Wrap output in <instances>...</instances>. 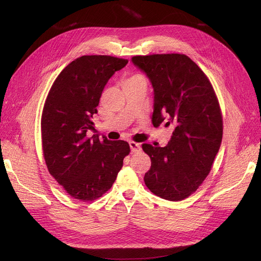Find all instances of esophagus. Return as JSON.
<instances>
[{
    "label": "esophagus",
    "instance_id": "esophagus-1",
    "mask_svg": "<svg viewBox=\"0 0 261 261\" xmlns=\"http://www.w3.org/2000/svg\"><path fill=\"white\" fill-rule=\"evenodd\" d=\"M129 147H130L132 152H139L141 150L140 145L135 143V141H129Z\"/></svg>",
    "mask_w": 261,
    "mask_h": 261
}]
</instances>
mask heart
Wrapping results in <instances>:
<instances>
[{"mask_svg":"<svg viewBox=\"0 0 261 261\" xmlns=\"http://www.w3.org/2000/svg\"><path fill=\"white\" fill-rule=\"evenodd\" d=\"M144 78L141 77V76H139V75H134V76H132L130 78H128L127 81H126L125 83H129V82H135V81H143Z\"/></svg>","mask_w":261,"mask_h":261,"instance_id":"1","label":"heart"}]
</instances>
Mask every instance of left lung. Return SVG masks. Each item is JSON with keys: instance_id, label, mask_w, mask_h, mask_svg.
I'll return each instance as SVG.
<instances>
[{"instance_id": "1", "label": "left lung", "mask_w": 261, "mask_h": 261, "mask_svg": "<svg viewBox=\"0 0 261 261\" xmlns=\"http://www.w3.org/2000/svg\"><path fill=\"white\" fill-rule=\"evenodd\" d=\"M153 88L152 124L172 125L168 145L144 144L151 159L145 174L150 192L178 201L196 192L211 170L222 141L219 102L204 73L184 54L133 57Z\"/></svg>"}]
</instances>
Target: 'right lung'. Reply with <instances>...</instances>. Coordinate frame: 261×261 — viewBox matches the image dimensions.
Instances as JSON below:
<instances>
[{
  "instance_id": "obj_1",
  "label": "right lung",
  "mask_w": 261,
  "mask_h": 261,
  "mask_svg": "<svg viewBox=\"0 0 261 261\" xmlns=\"http://www.w3.org/2000/svg\"><path fill=\"white\" fill-rule=\"evenodd\" d=\"M127 63L84 55L62 70L45 100L41 136L46 167L69 196L82 201L97 199L112 187L130 151L127 141L87 137L107 83Z\"/></svg>"
}]
</instances>
